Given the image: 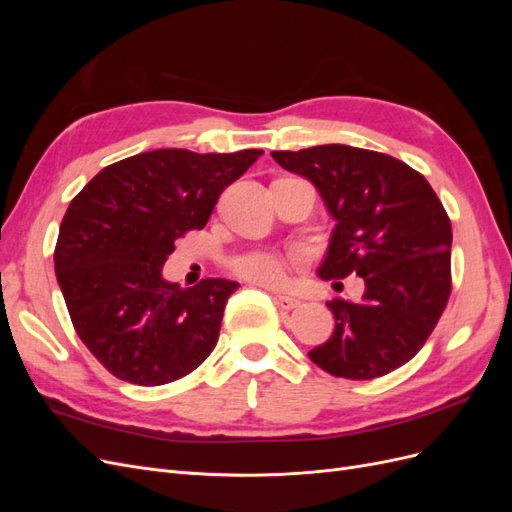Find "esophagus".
<instances>
[{"label":"esophagus","instance_id":"obj_1","mask_svg":"<svg viewBox=\"0 0 512 512\" xmlns=\"http://www.w3.org/2000/svg\"><path fill=\"white\" fill-rule=\"evenodd\" d=\"M273 301H275V305H277V307H282V309H294V307L299 305V301H297V299H292V297H282V294H275Z\"/></svg>","mask_w":512,"mask_h":512}]
</instances>
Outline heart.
Returning <instances> with one entry per match:
<instances>
[{
    "label": "heart",
    "mask_w": 512,
    "mask_h": 512,
    "mask_svg": "<svg viewBox=\"0 0 512 512\" xmlns=\"http://www.w3.org/2000/svg\"><path fill=\"white\" fill-rule=\"evenodd\" d=\"M294 260L297 258H286L271 250H252L232 258L230 269L247 282L277 288L288 282V269Z\"/></svg>",
    "instance_id": "heart-1"
}]
</instances>
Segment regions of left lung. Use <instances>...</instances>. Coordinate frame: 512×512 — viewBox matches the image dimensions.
<instances>
[{
	"mask_svg": "<svg viewBox=\"0 0 512 512\" xmlns=\"http://www.w3.org/2000/svg\"><path fill=\"white\" fill-rule=\"evenodd\" d=\"M316 185L335 218L318 275L365 282L361 301L333 299L329 342L309 350L348 380L391 374L423 348L451 297V220L427 179L386 153L350 145L271 151Z\"/></svg>",
	"mask_w": 512,
	"mask_h": 512,
	"instance_id": "1",
	"label": "left lung"
}]
</instances>
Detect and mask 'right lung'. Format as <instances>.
<instances>
[{
  "instance_id": "1",
  "label": "right lung",
  "mask_w": 512,
  "mask_h": 512,
  "mask_svg": "<svg viewBox=\"0 0 512 512\" xmlns=\"http://www.w3.org/2000/svg\"><path fill=\"white\" fill-rule=\"evenodd\" d=\"M262 149H156L102 168L72 198L55 245V275L74 331L123 382L160 386L188 376L218 344L237 282L192 288L162 277L175 239L205 228L220 194Z\"/></svg>"
}]
</instances>
